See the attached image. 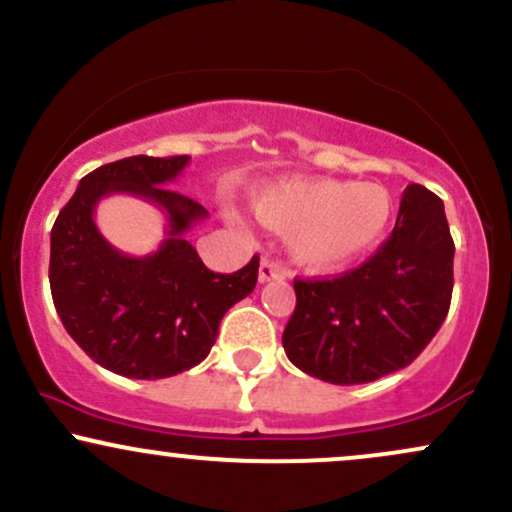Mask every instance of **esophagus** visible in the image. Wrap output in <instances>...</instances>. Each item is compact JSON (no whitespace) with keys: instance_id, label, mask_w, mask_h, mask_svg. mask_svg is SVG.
<instances>
[{"instance_id":"obj_1","label":"esophagus","mask_w":512,"mask_h":512,"mask_svg":"<svg viewBox=\"0 0 512 512\" xmlns=\"http://www.w3.org/2000/svg\"><path fill=\"white\" fill-rule=\"evenodd\" d=\"M257 279H260V284H267V281H284L286 274L284 269H279L272 260H264L260 262V274H257Z\"/></svg>"}]
</instances>
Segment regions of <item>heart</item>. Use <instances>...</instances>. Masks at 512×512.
Instances as JSON below:
<instances>
[{
  "label": "heart",
  "instance_id": "heart-1",
  "mask_svg": "<svg viewBox=\"0 0 512 512\" xmlns=\"http://www.w3.org/2000/svg\"><path fill=\"white\" fill-rule=\"evenodd\" d=\"M252 214L269 231L289 236L293 262L310 272H334L383 243L395 199L378 182L286 178L252 195Z\"/></svg>",
  "mask_w": 512,
  "mask_h": 512
}]
</instances>
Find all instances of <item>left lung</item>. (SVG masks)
<instances>
[{
  "label": "left lung",
  "instance_id": "obj_1",
  "mask_svg": "<svg viewBox=\"0 0 512 512\" xmlns=\"http://www.w3.org/2000/svg\"><path fill=\"white\" fill-rule=\"evenodd\" d=\"M448 219L424 185L402 195L392 236L334 279H296L284 351L303 373L334 385L373 383L409 366L436 337L452 298Z\"/></svg>",
  "mask_w": 512,
  "mask_h": 512
}]
</instances>
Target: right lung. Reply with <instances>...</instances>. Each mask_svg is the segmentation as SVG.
<instances>
[{"label": "right lung", "instance_id": "add662e5", "mask_svg": "<svg viewBox=\"0 0 512 512\" xmlns=\"http://www.w3.org/2000/svg\"><path fill=\"white\" fill-rule=\"evenodd\" d=\"M190 156H129L81 178L50 233V291L64 330L98 366L134 380L190 370L209 356L226 310L257 284L260 257L214 274L185 233L207 219L195 199L166 187ZM146 198L167 214V238L132 258L97 231L95 204L110 194Z\"/></svg>", "mask_w": 512, "mask_h": 512}]
</instances>
